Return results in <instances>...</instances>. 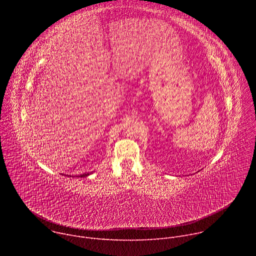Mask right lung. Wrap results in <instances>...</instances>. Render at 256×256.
Instances as JSON below:
<instances>
[{"mask_svg": "<svg viewBox=\"0 0 256 256\" xmlns=\"http://www.w3.org/2000/svg\"><path fill=\"white\" fill-rule=\"evenodd\" d=\"M88 175H89V173H84V174H81L80 177H86V176H88Z\"/></svg>", "mask_w": 256, "mask_h": 256, "instance_id": "add662e5", "label": "right lung"}]
</instances>
